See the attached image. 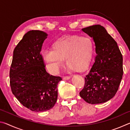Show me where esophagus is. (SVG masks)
<instances>
[{
    "label": "esophagus",
    "instance_id": "esophagus-1",
    "mask_svg": "<svg viewBox=\"0 0 130 130\" xmlns=\"http://www.w3.org/2000/svg\"><path fill=\"white\" fill-rule=\"evenodd\" d=\"M70 77H71V76H65L63 77V80H69V79L70 78Z\"/></svg>",
    "mask_w": 130,
    "mask_h": 130
}]
</instances>
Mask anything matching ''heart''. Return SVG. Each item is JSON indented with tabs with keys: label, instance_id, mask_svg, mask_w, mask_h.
Masks as SVG:
<instances>
[{
	"label": "heart",
	"instance_id": "b5f03b06",
	"mask_svg": "<svg viewBox=\"0 0 130 130\" xmlns=\"http://www.w3.org/2000/svg\"><path fill=\"white\" fill-rule=\"evenodd\" d=\"M53 49H45L41 57L50 72H56L65 58L70 70L83 71L88 67L94 50L93 41L87 36H67L58 38Z\"/></svg>",
	"mask_w": 130,
	"mask_h": 130
}]
</instances>
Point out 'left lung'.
Listing matches in <instances>:
<instances>
[{
	"label": "left lung",
	"mask_w": 130,
	"mask_h": 130,
	"mask_svg": "<svg viewBox=\"0 0 130 130\" xmlns=\"http://www.w3.org/2000/svg\"><path fill=\"white\" fill-rule=\"evenodd\" d=\"M82 30L93 38L96 56L85 76L80 95L89 104L107 102L115 95L122 79V54L116 42L103 26L95 25Z\"/></svg>",
	"instance_id": "1"
}]
</instances>
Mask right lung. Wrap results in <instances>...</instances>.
I'll return each instance as SVG.
<instances>
[{"mask_svg": "<svg viewBox=\"0 0 130 130\" xmlns=\"http://www.w3.org/2000/svg\"><path fill=\"white\" fill-rule=\"evenodd\" d=\"M47 34L40 30L26 33L14 49L10 70L12 93L23 106L34 112L52 108L58 97L60 77L45 69L40 52Z\"/></svg>", "mask_w": 130, "mask_h": 130, "instance_id": "1", "label": "right lung"}]
</instances>
